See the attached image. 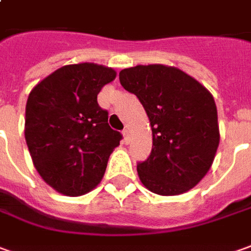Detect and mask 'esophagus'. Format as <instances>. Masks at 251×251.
I'll return each instance as SVG.
<instances>
[{
  "label": "esophagus",
  "mask_w": 251,
  "mask_h": 251,
  "mask_svg": "<svg viewBox=\"0 0 251 251\" xmlns=\"http://www.w3.org/2000/svg\"><path fill=\"white\" fill-rule=\"evenodd\" d=\"M123 135H124V142L129 143V129L128 128L123 129Z\"/></svg>",
  "instance_id": "1"
}]
</instances>
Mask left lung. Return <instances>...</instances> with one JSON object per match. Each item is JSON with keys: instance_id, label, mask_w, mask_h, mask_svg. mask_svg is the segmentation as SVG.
Here are the masks:
<instances>
[{"instance_id": "8db88e82", "label": "left lung", "mask_w": 251, "mask_h": 251, "mask_svg": "<svg viewBox=\"0 0 251 251\" xmlns=\"http://www.w3.org/2000/svg\"><path fill=\"white\" fill-rule=\"evenodd\" d=\"M119 79L138 97L151 126V153L136 167L143 186L158 195L195 187L220 142L213 96L186 72L161 64L126 68Z\"/></svg>"}]
</instances>
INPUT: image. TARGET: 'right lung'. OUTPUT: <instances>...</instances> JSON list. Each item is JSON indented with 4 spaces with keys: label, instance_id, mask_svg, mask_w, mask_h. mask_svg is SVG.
<instances>
[{
    "label": "right lung",
    "instance_id": "obj_1",
    "mask_svg": "<svg viewBox=\"0 0 251 251\" xmlns=\"http://www.w3.org/2000/svg\"><path fill=\"white\" fill-rule=\"evenodd\" d=\"M116 71L93 63L64 65L31 90L24 136L34 167L57 193L86 194L101 181L122 134L109 127L97 96Z\"/></svg>",
    "mask_w": 251,
    "mask_h": 251
}]
</instances>
